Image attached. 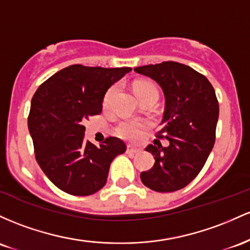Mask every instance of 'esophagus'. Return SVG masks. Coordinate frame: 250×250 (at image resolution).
Instances as JSON below:
<instances>
[{
	"mask_svg": "<svg viewBox=\"0 0 250 250\" xmlns=\"http://www.w3.org/2000/svg\"><path fill=\"white\" fill-rule=\"evenodd\" d=\"M126 152L128 153V155H137V153L139 152L138 148H134L132 146H127V148H126Z\"/></svg>",
	"mask_w": 250,
	"mask_h": 250,
	"instance_id": "34e87169",
	"label": "esophagus"
}]
</instances>
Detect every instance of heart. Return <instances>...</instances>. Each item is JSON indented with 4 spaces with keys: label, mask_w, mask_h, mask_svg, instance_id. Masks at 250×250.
<instances>
[{
    "label": "heart",
    "mask_w": 250,
    "mask_h": 250,
    "mask_svg": "<svg viewBox=\"0 0 250 250\" xmlns=\"http://www.w3.org/2000/svg\"><path fill=\"white\" fill-rule=\"evenodd\" d=\"M134 92H136L138 99L146 97V95H156L158 98V89L153 83H147V81H139L136 83L133 86ZM118 92V86H112V87L106 92L105 97H104V106L105 107H110L113 100L114 95ZM146 122L140 119H124L119 122V124L116 127L117 136L120 138L128 140V142H137L144 136V131L146 128Z\"/></svg>",
    "instance_id": "heart-1"
}]
</instances>
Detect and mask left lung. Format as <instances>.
<instances>
[{
	"instance_id": "1",
	"label": "left lung",
	"mask_w": 250,
	"mask_h": 250,
	"mask_svg": "<svg viewBox=\"0 0 250 250\" xmlns=\"http://www.w3.org/2000/svg\"><path fill=\"white\" fill-rule=\"evenodd\" d=\"M134 72L162 87L165 110L157 138L170 142L167 147L151 144L145 148L155 157V165L140 173V179L155 191H177L200 173L215 144L218 120L215 89L203 74L173 61L136 67Z\"/></svg>"
}]
</instances>
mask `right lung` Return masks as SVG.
Listing matches in <instances>:
<instances>
[{"mask_svg":"<svg viewBox=\"0 0 250 250\" xmlns=\"http://www.w3.org/2000/svg\"><path fill=\"white\" fill-rule=\"evenodd\" d=\"M130 67L103 68L72 64L44 81L30 104L28 128L35 158L44 175L62 191L88 196L106 184L112 161L126 145L108 137L95 146L85 142L83 123L100 114L107 89Z\"/></svg>","mask_w":250,"mask_h":250,"instance_id":"obj_1","label":"right lung"}]
</instances>
